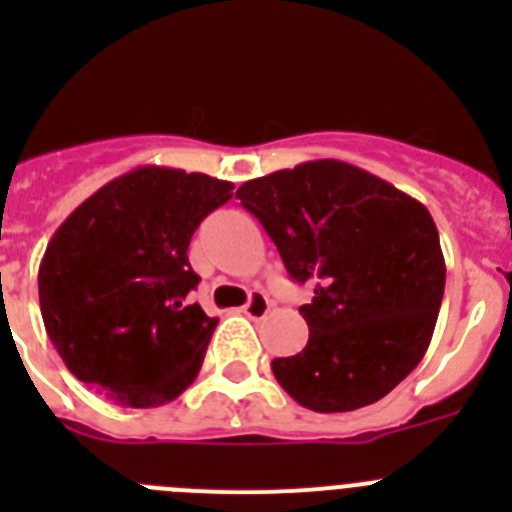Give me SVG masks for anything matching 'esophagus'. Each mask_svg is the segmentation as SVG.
<instances>
[{"mask_svg":"<svg viewBox=\"0 0 512 512\" xmlns=\"http://www.w3.org/2000/svg\"><path fill=\"white\" fill-rule=\"evenodd\" d=\"M269 310H271V302L264 292H253V295L248 297L246 305H243V312H246L251 320L266 318V315H269Z\"/></svg>","mask_w":512,"mask_h":512,"instance_id":"esophagus-1","label":"esophagus"}]
</instances>
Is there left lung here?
I'll use <instances>...</instances> for the list:
<instances>
[{"mask_svg": "<svg viewBox=\"0 0 512 512\" xmlns=\"http://www.w3.org/2000/svg\"><path fill=\"white\" fill-rule=\"evenodd\" d=\"M235 197L277 243L295 282L315 284L300 354L271 361L292 400L348 413L382 400L428 351L446 284L431 212L336 158L241 184Z\"/></svg>", "mask_w": 512, "mask_h": 512, "instance_id": "left-lung-1", "label": "left lung"}]
</instances>
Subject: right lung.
<instances>
[{"label":"right lung","instance_id":"1","mask_svg":"<svg viewBox=\"0 0 512 512\" xmlns=\"http://www.w3.org/2000/svg\"><path fill=\"white\" fill-rule=\"evenodd\" d=\"M233 184L138 166L81 202L45 248L38 295L48 338L79 382L125 408L176 400L200 374L217 318L187 248Z\"/></svg>","mask_w":512,"mask_h":512}]
</instances>
